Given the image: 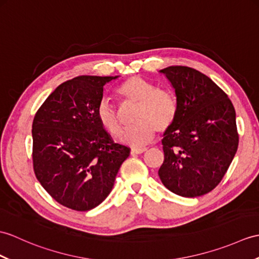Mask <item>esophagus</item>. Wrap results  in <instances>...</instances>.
I'll list each match as a JSON object with an SVG mask.
<instances>
[{
	"label": "esophagus",
	"instance_id": "obj_1",
	"mask_svg": "<svg viewBox=\"0 0 259 259\" xmlns=\"http://www.w3.org/2000/svg\"><path fill=\"white\" fill-rule=\"evenodd\" d=\"M147 152V149H132L131 150V155H137V154H142Z\"/></svg>",
	"mask_w": 259,
	"mask_h": 259
}]
</instances>
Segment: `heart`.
<instances>
[{"instance_id":"b5f03b06","label":"heart","mask_w":259,"mask_h":259,"mask_svg":"<svg viewBox=\"0 0 259 259\" xmlns=\"http://www.w3.org/2000/svg\"><path fill=\"white\" fill-rule=\"evenodd\" d=\"M117 98L123 105H137L134 122L136 125L123 135L121 141L132 148H141L151 142L157 131L164 134L178 117V101L169 90L159 89L141 77H131L117 89ZM100 125L113 138L122 135L120 113L109 102L101 101L97 108Z\"/></svg>"}]
</instances>
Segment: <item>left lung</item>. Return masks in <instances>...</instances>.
Instances as JSON below:
<instances>
[{
    "instance_id": "8db88e82",
    "label": "left lung",
    "mask_w": 259,
    "mask_h": 259,
    "mask_svg": "<svg viewBox=\"0 0 259 259\" xmlns=\"http://www.w3.org/2000/svg\"><path fill=\"white\" fill-rule=\"evenodd\" d=\"M160 73L176 89L179 111L162 139L159 177L178 195H204L219 185L237 151L235 109L223 90L194 68L170 66Z\"/></svg>"
}]
</instances>
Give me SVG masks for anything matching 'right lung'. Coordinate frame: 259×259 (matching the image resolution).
I'll list each match as a JSON object with an SVG mask.
<instances>
[{"label":"right lung","instance_id":"add662e5","mask_svg":"<svg viewBox=\"0 0 259 259\" xmlns=\"http://www.w3.org/2000/svg\"><path fill=\"white\" fill-rule=\"evenodd\" d=\"M115 77L78 76L59 85L33 121V167L61 205L86 212L105 201L130 149L101 127L97 108Z\"/></svg>","mask_w":259,"mask_h":259}]
</instances>
